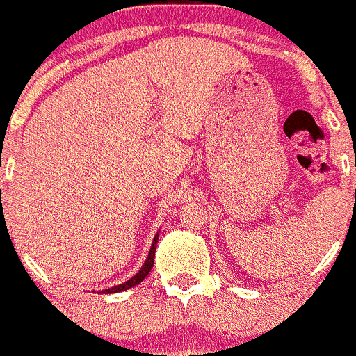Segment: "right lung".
<instances>
[{
    "mask_svg": "<svg viewBox=\"0 0 356 356\" xmlns=\"http://www.w3.org/2000/svg\"><path fill=\"white\" fill-rule=\"evenodd\" d=\"M156 243H158V234L155 236V239H153V245H152V250H149V253H148V258H146L145 265H143V267H141V270H139L138 274H136V275H132V277L129 279V281H125L124 284L113 286V288H110V289H105V291H102V293H103V294L120 293V291L131 289V288H134V286H138L139 282H143V281H145V279H146V275H148L149 272H152V268H153V264H155V251H156Z\"/></svg>",
    "mask_w": 356,
    "mask_h": 356,
    "instance_id": "1",
    "label": "right lung"
}]
</instances>
